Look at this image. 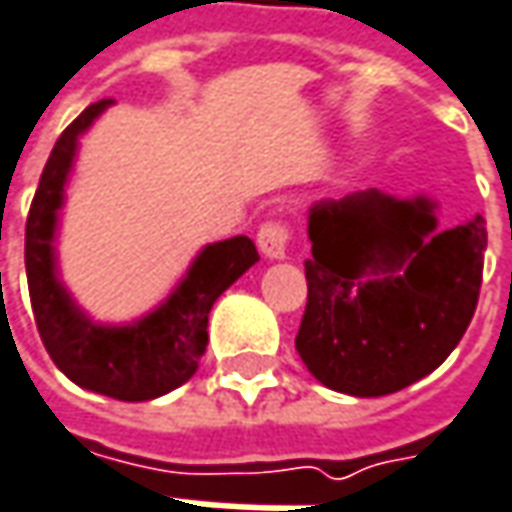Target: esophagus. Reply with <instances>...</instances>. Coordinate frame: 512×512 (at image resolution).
Wrapping results in <instances>:
<instances>
[{
	"label": "esophagus",
	"mask_w": 512,
	"mask_h": 512,
	"mask_svg": "<svg viewBox=\"0 0 512 512\" xmlns=\"http://www.w3.org/2000/svg\"><path fill=\"white\" fill-rule=\"evenodd\" d=\"M256 242H259V250L267 259H285L287 247H290V225L285 219H270L259 227Z\"/></svg>",
	"instance_id": "esophagus-1"
}]
</instances>
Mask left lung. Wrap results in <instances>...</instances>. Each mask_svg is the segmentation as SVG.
Wrapping results in <instances>:
<instances>
[{
	"instance_id": "8db88e82",
	"label": "left lung",
	"mask_w": 512,
	"mask_h": 512,
	"mask_svg": "<svg viewBox=\"0 0 512 512\" xmlns=\"http://www.w3.org/2000/svg\"><path fill=\"white\" fill-rule=\"evenodd\" d=\"M313 256L296 350L330 390L387 396L462 342L482 290L484 219L436 230L427 199L379 190L310 210ZM382 272V280H364Z\"/></svg>"
}]
</instances>
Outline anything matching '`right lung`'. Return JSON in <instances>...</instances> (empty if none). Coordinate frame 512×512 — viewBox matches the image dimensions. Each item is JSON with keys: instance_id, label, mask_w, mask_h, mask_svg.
<instances>
[{"instance_id": "add662e5", "label": "right lung", "mask_w": 512, "mask_h": 512, "mask_svg": "<svg viewBox=\"0 0 512 512\" xmlns=\"http://www.w3.org/2000/svg\"><path fill=\"white\" fill-rule=\"evenodd\" d=\"M110 99L85 108L56 139L25 225V270L33 319L56 367L79 387L119 402H148L185 384L207 347V313L247 267L259 262L247 236L207 245L185 282L159 310L130 327H96L76 310L56 279L53 230L56 210L79 133L108 108Z\"/></svg>"}]
</instances>
